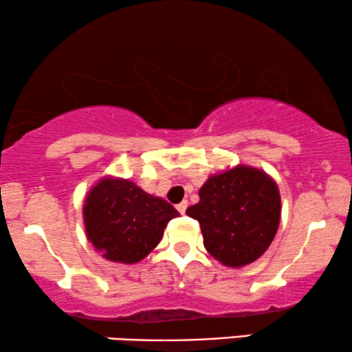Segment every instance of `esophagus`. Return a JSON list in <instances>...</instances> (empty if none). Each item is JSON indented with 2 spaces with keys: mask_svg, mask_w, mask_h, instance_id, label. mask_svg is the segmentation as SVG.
<instances>
[{
  "mask_svg": "<svg viewBox=\"0 0 352 352\" xmlns=\"http://www.w3.org/2000/svg\"><path fill=\"white\" fill-rule=\"evenodd\" d=\"M176 208H177V212L181 213V215H184L186 210H187V202H186V200H182L181 204H177V205H176Z\"/></svg>",
  "mask_w": 352,
  "mask_h": 352,
  "instance_id": "34e87169",
  "label": "esophagus"
}]
</instances>
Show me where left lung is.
Instances as JSON below:
<instances>
[{"mask_svg":"<svg viewBox=\"0 0 352 352\" xmlns=\"http://www.w3.org/2000/svg\"><path fill=\"white\" fill-rule=\"evenodd\" d=\"M186 213L200 223L204 245L223 265L239 268L268 249L280 225L281 199L265 171L239 165L210 176Z\"/></svg>","mask_w":352,"mask_h":352,"instance_id":"8db88e82","label":"left lung"}]
</instances>
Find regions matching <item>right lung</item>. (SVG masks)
I'll return each instance as SVG.
<instances>
[{"label":"right lung","instance_id":"right-lung-1","mask_svg":"<svg viewBox=\"0 0 352 352\" xmlns=\"http://www.w3.org/2000/svg\"><path fill=\"white\" fill-rule=\"evenodd\" d=\"M179 213L165 199L155 197L129 179L103 177L87 194V239L104 258L137 263L157 248L168 221Z\"/></svg>","mask_w":352,"mask_h":352}]
</instances>
